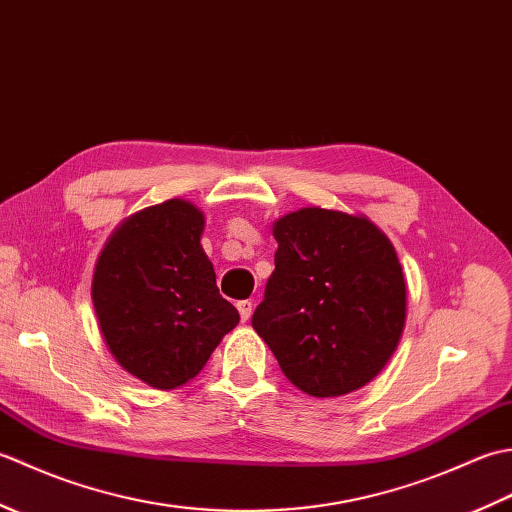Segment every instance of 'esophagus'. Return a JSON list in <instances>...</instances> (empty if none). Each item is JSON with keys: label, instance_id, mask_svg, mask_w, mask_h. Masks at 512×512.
<instances>
[{"label": "esophagus", "instance_id": "1", "mask_svg": "<svg viewBox=\"0 0 512 512\" xmlns=\"http://www.w3.org/2000/svg\"><path fill=\"white\" fill-rule=\"evenodd\" d=\"M237 310H239V317H242V321H248L250 314H253V301H237Z\"/></svg>", "mask_w": 512, "mask_h": 512}]
</instances>
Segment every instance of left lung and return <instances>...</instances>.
Listing matches in <instances>:
<instances>
[{"mask_svg": "<svg viewBox=\"0 0 512 512\" xmlns=\"http://www.w3.org/2000/svg\"><path fill=\"white\" fill-rule=\"evenodd\" d=\"M275 270L253 328L292 385L314 398L367 385L405 328L394 246L367 217L312 206L275 222Z\"/></svg>", "mask_w": 512, "mask_h": 512, "instance_id": "left-lung-1", "label": "left lung"}]
</instances>
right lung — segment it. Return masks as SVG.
<instances>
[{
  "label": "right lung",
  "instance_id": "add662e5",
  "mask_svg": "<svg viewBox=\"0 0 512 512\" xmlns=\"http://www.w3.org/2000/svg\"><path fill=\"white\" fill-rule=\"evenodd\" d=\"M202 231L204 215L189 202L149 206L116 228L94 270L92 301L107 347L156 389L200 374L239 321L215 286Z\"/></svg>",
  "mask_w": 512,
  "mask_h": 512
}]
</instances>
